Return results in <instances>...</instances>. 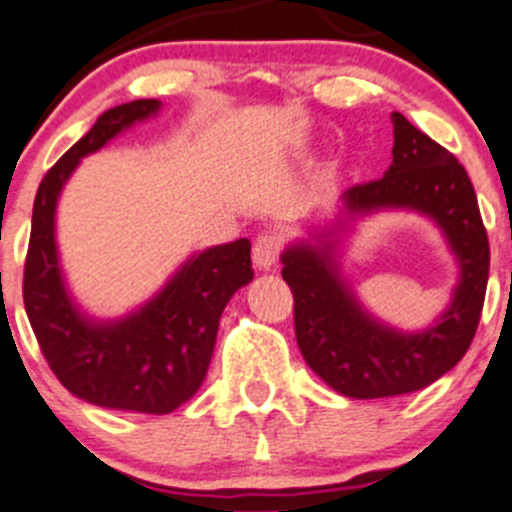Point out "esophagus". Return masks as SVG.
<instances>
[{
	"label": "esophagus",
	"instance_id": "obj_1",
	"mask_svg": "<svg viewBox=\"0 0 512 512\" xmlns=\"http://www.w3.org/2000/svg\"><path fill=\"white\" fill-rule=\"evenodd\" d=\"M281 248H284V238L276 236V233H261L256 241H253V264L259 269H271V266L279 261Z\"/></svg>",
	"mask_w": 512,
	"mask_h": 512
}]
</instances>
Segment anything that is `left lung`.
Returning a JSON list of instances; mask_svg holds the SVG:
<instances>
[{
    "label": "left lung",
    "mask_w": 512,
    "mask_h": 512,
    "mask_svg": "<svg viewBox=\"0 0 512 512\" xmlns=\"http://www.w3.org/2000/svg\"><path fill=\"white\" fill-rule=\"evenodd\" d=\"M392 125L389 170L349 188L344 201L352 213L415 208L440 223L462 266L460 286L442 321L422 334H399L377 324L339 279L329 241L294 246L281 259V276L294 294L296 342L306 364L329 387L354 399L417 392L450 372L478 332L488 289V231L465 168L402 113H392Z\"/></svg>",
    "instance_id": "1"
}]
</instances>
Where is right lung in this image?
<instances>
[{
    "label": "right lung",
    "mask_w": 512,
    "mask_h": 512,
    "mask_svg": "<svg viewBox=\"0 0 512 512\" xmlns=\"http://www.w3.org/2000/svg\"><path fill=\"white\" fill-rule=\"evenodd\" d=\"M158 110L135 100L107 110L42 178L32 208L22 296L47 364L90 405L168 415L201 387L228 299L253 279L248 238L208 248L138 314L115 324L82 319L62 286L55 251V206L82 155Z\"/></svg>",
    "instance_id": "1"
}]
</instances>
